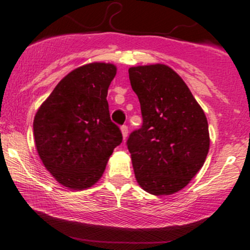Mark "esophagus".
Returning <instances> with one entry per match:
<instances>
[{
  "label": "esophagus",
  "instance_id": "obj_1",
  "mask_svg": "<svg viewBox=\"0 0 250 250\" xmlns=\"http://www.w3.org/2000/svg\"><path fill=\"white\" fill-rule=\"evenodd\" d=\"M121 133H122L123 140L127 139V136H128V127H127V125H122V127H121Z\"/></svg>",
  "mask_w": 250,
  "mask_h": 250
}]
</instances>
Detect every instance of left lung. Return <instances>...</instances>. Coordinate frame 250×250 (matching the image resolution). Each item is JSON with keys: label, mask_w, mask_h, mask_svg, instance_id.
Returning a JSON list of instances; mask_svg holds the SVG:
<instances>
[{"label": "left lung", "mask_w": 250, "mask_h": 250, "mask_svg": "<svg viewBox=\"0 0 250 250\" xmlns=\"http://www.w3.org/2000/svg\"><path fill=\"white\" fill-rule=\"evenodd\" d=\"M128 71L143 119L127 141L135 177L149 194H174L206 161L210 143L207 117L168 65H139Z\"/></svg>", "instance_id": "left-lung-1"}]
</instances>
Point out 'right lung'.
<instances>
[{"label": "right lung", "instance_id": "right-lung-1", "mask_svg": "<svg viewBox=\"0 0 250 250\" xmlns=\"http://www.w3.org/2000/svg\"><path fill=\"white\" fill-rule=\"evenodd\" d=\"M116 75L111 63L94 62L64 76L34 119L40 159L60 185L74 190L101 179L122 134L111 122L108 88Z\"/></svg>", "mask_w": 250, "mask_h": 250}]
</instances>
